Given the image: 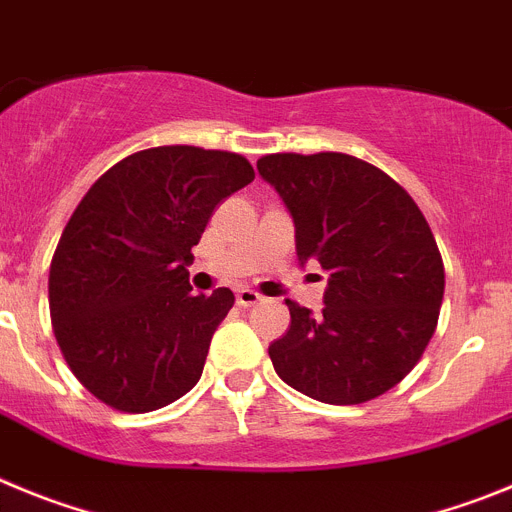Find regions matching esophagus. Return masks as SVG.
<instances>
[{"mask_svg": "<svg viewBox=\"0 0 512 512\" xmlns=\"http://www.w3.org/2000/svg\"><path fill=\"white\" fill-rule=\"evenodd\" d=\"M262 301V296L260 293H257V290H252V288H239L237 290V303L239 306H255V303H260Z\"/></svg>", "mask_w": 512, "mask_h": 512, "instance_id": "1", "label": "esophagus"}]
</instances>
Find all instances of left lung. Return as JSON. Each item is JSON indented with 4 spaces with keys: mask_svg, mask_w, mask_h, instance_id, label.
<instances>
[{
    "mask_svg": "<svg viewBox=\"0 0 512 512\" xmlns=\"http://www.w3.org/2000/svg\"><path fill=\"white\" fill-rule=\"evenodd\" d=\"M257 170L296 224L301 265L329 273L321 316L288 303L270 344L280 380L313 400L357 405L416 367L439 321L444 262L416 201L365 160L275 153Z\"/></svg>",
    "mask_w": 512,
    "mask_h": 512,
    "instance_id": "obj_1",
    "label": "left lung"
}]
</instances>
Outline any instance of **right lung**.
Wrapping results in <instances>:
<instances>
[{
	"label": "right lung",
	"instance_id": "1",
	"mask_svg": "<svg viewBox=\"0 0 512 512\" xmlns=\"http://www.w3.org/2000/svg\"><path fill=\"white\" fill-rule=\"evenodd\" d=\"M252 181L237 153L150 147L112 165L76 206L50 262V319L71 372L101 403L158 411L199 382L234 293H191V247Z\"/></svg>",
	"mask_w": 512,
	"mask_h": 512
}]
</instances>
